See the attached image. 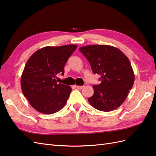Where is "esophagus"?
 Instances as JSON below:
<instances>
[{
  "label": "esophagus",
  "instance_id": "esophagus-1",
  "mask_svg": "<svg viewBox=\"0 0 156 156\" xmlns=\"http://www.w3.org/2000/svg\"><path fill=\"white\" fill-rule=\"evenodd\" d=\"M76 87H77V89H81L84 87V86H80V85H77L76 86Z\"/></svg>",
  "mask_w": 156,
  "mask_h": 156
}]
</instances>
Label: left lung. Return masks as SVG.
Returning a JSON list of instances; mask_svg holds the SVG:
<instances>
[{"instance_id":"obj_1","label":"left lung","mask_w":156,"mask_h":156,"mask_svg":"<svg viewBox=\"0 0 156 156\" xmlns=\"http://www.w3.org/2000/svg\"><path fill=\"white\" fill-rule=\"evenodd\" d=\"M89 62L94 74L101 75L94 93L88 99L94 108L112 112L122 104L132 88L135 76L129 58L122 51L106 44H94L79 48Z\"/></svg>"}]
</instances>
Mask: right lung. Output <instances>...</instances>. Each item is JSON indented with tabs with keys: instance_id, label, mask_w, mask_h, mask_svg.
Masks as SVG:
<instances>
[{
	"instance_id": "add662e5",
	"label": "right lung",
	"mask_w": 156,
	"mask_h": 156,
	"mask_svg": "<svg viewBox=\"0 0 156 156\" xmlns=\"http://www.w3.org/2000/svg\"><path fill=\"white\" fill-rule=\"evenodd\" d=\"M77 47H44L34 52L27 61L20 85L23 95L37 112L53 114L67 103L71 87L57 83L56 78L58 73L64 75L65 65Z\"/></svg>"
}]
</instances>
